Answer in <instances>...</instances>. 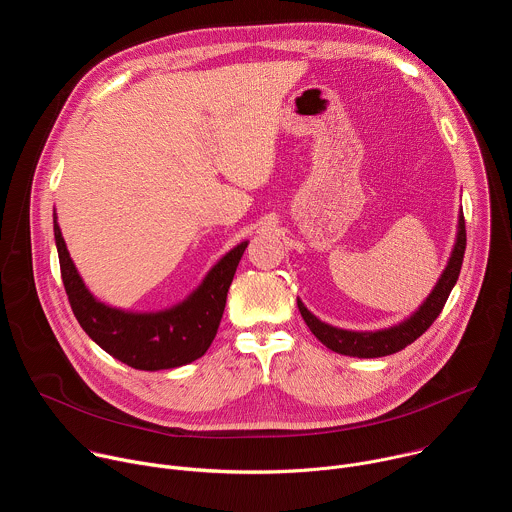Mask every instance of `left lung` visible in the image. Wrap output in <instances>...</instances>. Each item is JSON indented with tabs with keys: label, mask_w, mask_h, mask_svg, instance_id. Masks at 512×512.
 <instances>
[{
	"label": "left lung",
	"mask_w": 512,
	"mask_h": 512,
	"mask_svg": "<svg viewBox=\"0 0 512 512\" xmlns=\"http://www.w3.org/2000/svg\"><path fill=\"white\" fill-rule=\"evenodd\" d=\"M464 251H466V223H464V214H460V231H458V241L454 247V253L450 257V263L446 271L442 273L440 281L433 287L429 298L423 302V306L403 324L379 330V332H348L340 328H332L318 318H314L302 302H298V308L302 312V318L306 320L308 328L312 334L330 350L346 356H358V358H377V356H387L393 352L403 350L411 342H415L433 322L440 316L444 310L448 296L452 287L458 281L462 261H464Z\"/></svg>",
	"instance_id": "left-lung-1"
}]
</instances>
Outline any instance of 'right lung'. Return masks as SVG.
Segmentation results:
<instances>
[{
	"label": "right lung",
	"instance_id": "add662e5",
	"mask_svg": "<svg viewBox=\"0 0 512 512\" xmlns=\"http://www.w3.org/2000/svg\"><path fill=\"white\" fill-rule=\"evenodd\" d=\"M60 275L83 330L113 358L139 371L176 369L200 358L221 324L227 294L247 241L218 261L202 285L180 306L158 314H129L97 302L70 261L54 216Z\"/></svg>",
	"mask_w": 512,
	"mask_h": 512
}]
</instances>
